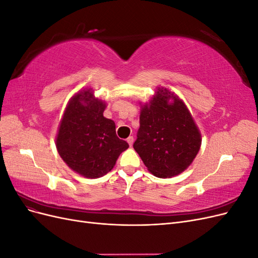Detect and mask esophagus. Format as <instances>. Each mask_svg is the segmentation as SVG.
<instances>
[{"mask_svg": "<svg viewBox=\"0 0 258 258\" xmlns=\"http://www.w3.org/2000/svg\"><path fill=\"white\" fill-rule=\"evenodd\" d=\"M134 137H129L128 139H127V142H128V144L130 145V146H132V144H134Z\"/></svg>", "mask_w": 258, "mask_h": 258, "instance_id": "esophagus-1", "label": "esophagus"}]
</instances>
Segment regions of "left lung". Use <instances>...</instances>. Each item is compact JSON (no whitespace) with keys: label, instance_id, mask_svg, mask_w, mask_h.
I'll return each mask as SVG.
<instances>
[{"label":"left lung","instance_id":"left-lung-1","mask_svg":"<svg viewBox=\"0 0 258 258\" xmlns=\"http://www.w3.org/2000/svg\"><path fill=\"white\" fill-rule=\"evenodd\" d=\"M140 128L134 144L147 170L161 178L181 174L200 150L201 134L182 99L158 87L146 103L140 102Z\"/></svg>","mask_w":258,"mask_h":258}]
</instances>
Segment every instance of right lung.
Wrapping results in <instances>:
<instances>
[{"instance_id": "1", "label": "right lung", "mask_w": 258, "mask_h": 258, "mask_svg": "<svg viewBox=\"0 0 258 258\" xmlns=\"http://www.w3.org/2000/svg\"><path fill=\"white\" fill-rule=\"evenodd\" d=\"M106 102L91 88L77 91L69 100L60 120L56 147L67 166L87 178H98L114 168L129 147L116 136L115 122L105 118Z\"/></svg>"}]
</instances>
